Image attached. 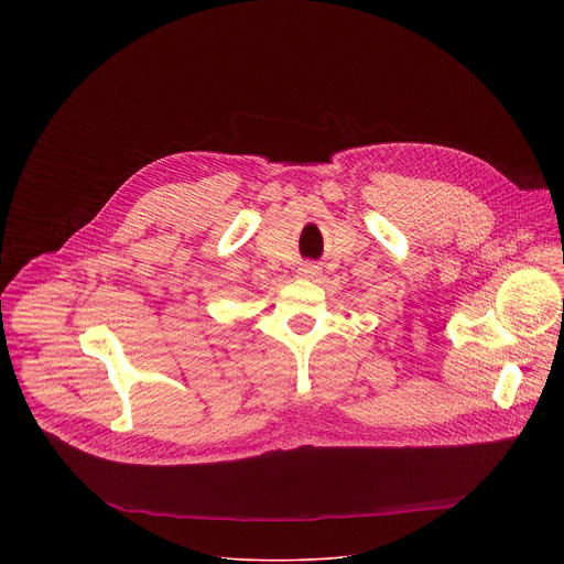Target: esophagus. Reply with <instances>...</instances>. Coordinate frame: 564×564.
Returning a JSON list of instances; mask_svg holds the SVG:
<instances>
[{
  "mask_svg": "<svg viewBox=\"0 0 564 564\" xmlns=\"http://www.w3.org/2000/svg\"><path fill=\"white\" fill-rule=\"evenodd\" d=\"M318 274H321V268H318V265H314V263H303V265L299 268V276H301V279L314 281Z\"/></svg>",
  "mask_w": 564,
  "mask_h": 564,
  "instance_id": "1",
  "label": "esophagus"
}]
</instances>
